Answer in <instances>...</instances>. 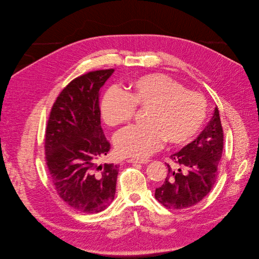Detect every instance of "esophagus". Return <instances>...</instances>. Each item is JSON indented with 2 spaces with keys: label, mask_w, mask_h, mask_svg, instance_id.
I'll list each match as a JSON object with an SVG mask.
<instances>
[{
  "label": "esophagus",
  "mask_w": 259,
  "mask_h": 259,
  "mask_svg": "<svg viewBox=\"0 0 259 259\" xmlns=\"http://www.w3.org/2000/svg\"><path fill=\"white\" fill-rule=\"evenodd\" d=\"M126 161L128 163H143V164H146L150 160H148V159H134V158H132V159H127Z\"/></svg>",
  "instance_id": "34e87169"
}]
</instances>
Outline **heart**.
<instances>
[{"mask_svg": "<svg viewBox=\"0 0 259 259\" xmlns=\"http://www.w3.org/2000/svg\"><path fill=\"white\" fill-rule=\"evenodd\" d=\"M137 108L146 110L141 125H130L114 137L115 150L123 157L145 158L158 150L163 141L188 144L207 116V103L198 93L189 92L176 79L161 73L144 75L126 93L109 89L101 100V117L108 126L130 122Z\"/></svg>", "mask_w": 259, "mask_h": 259, "instance_id": "1", "label": "heart"}]
</instances>
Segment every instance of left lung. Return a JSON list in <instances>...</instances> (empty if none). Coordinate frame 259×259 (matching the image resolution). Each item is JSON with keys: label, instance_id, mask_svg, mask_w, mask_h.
<instances>
[{"label": "left lung", "instance_id": "1", "mask_svg": "<svg viewBox=\"0 0 259 259\" xmlns=\"http://www.w3.org/2000/svg\"><path fill=\"white\" fill-rule=\"evenodd\" d=\"M224 149V131L218 107L208 124L192 143L170 155L178 170L168 167L162 186L155 198L168 209H184L199 203L217 182Z\"/></svg>", "mask_w": 259, "mask_h": 259}]
</instances>
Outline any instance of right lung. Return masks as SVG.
Here are the masks:
<instances>
[{"label": "right lung", "mask_w": 259, "mask_h": 259, "mask_svg": "<svg viewBox=\"0 0 259 259\" xmlns=\"http://www.w3.org/2000/svg\"><path fill=\"white\" fill-rule=\"evenodd\" d=\"M114 69L72 79L52 106L45 135L46 164L59 197L84 213L106 209L115 196L118 166L99 164L110 143L101 126L99 91Z\"/></svg>", "instance_id": "right-lung-1"}]
</instances>
